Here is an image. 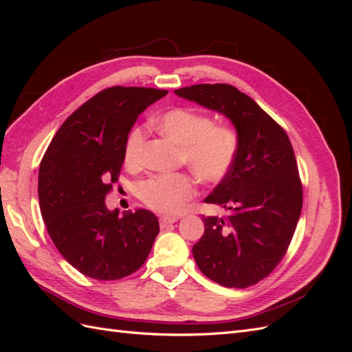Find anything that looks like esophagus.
I'll use <instances>...</instances> for the list:
<instances>
[{"label": "esophagus", "mask_w": 352, "mask_h": 352, "mask_svg": "<svg viewBox=\"0 0 352 352\" xmlns=\"http://www.w3.org/2000/svg\"><path fill=\"white\" fill-rule=\"evenodd\" d=\"M175 221H177V217H170V216H162L160 217V226L163 229L167 228L168 225H173Z\"/></svg>", "instance_id": "1"}]
</instances>
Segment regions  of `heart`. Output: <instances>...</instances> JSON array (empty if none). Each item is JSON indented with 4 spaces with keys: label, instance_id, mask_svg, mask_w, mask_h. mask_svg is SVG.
<instances>
[{
    "label": "heart",
    "instance_id": "obj_1",
    "mask_svg": "<svg viewBox=\"0 0 352 352\" xmlns=\"http://www.w3.org/2000/svg\"><path fill=\"white\" fill-rule=\"evenodd\" d=\"M160 131L180 145V160L204 184H219L235 162L239 136L228 123H211L198 110L175 107L157 117ZM145 145V127L133 126L124 144V163L141 164ZM195 195V182L186 173L157 175L140 186V197L146 207L164 214H177Z\"/></svg>",
    "mask_w": 352,
    "mask_h": 352
}]
</instances>
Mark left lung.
I'll use <instances>...</instances> for the list:
<instances>
[{"label": "left lung", "mask_w": 352, "mask_h": 352, "mask_svg": "<svg viewBox=\"0 0 352 352\" xmlns=\"http://www.w3.org/2000/svg\"><path fill=\"white\" fill-rule=\"evenodd\" d=\"M175 94L226 116L239 136L228 176L204 199L225 208L228 216L202 217L204 235L192 254L208 279L248 287L280 263L301 214L302 185L291 141L257 102L232 85H192Z\"/></svg>", "instance_id": "1"}]
</instances>
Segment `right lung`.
<instances>
[{"label":"right lung","mask_w":352,"mask_h":352,"mask_svg":"<svg viewBox=\"0 0 352 352\" xmlns=\"http://www.w3.org/2000/svg\"><path fill=\"white\" fill-rule=\"evenodd\" d=\"M167 91L107 88L70 114L42 157L38 197L48 235L63 257L82 274L116 280L145 263L160 232L150 210L105 206L124 162L133 123Z\"/></svg>","instance_id":"obj_1"}]
</instances>
